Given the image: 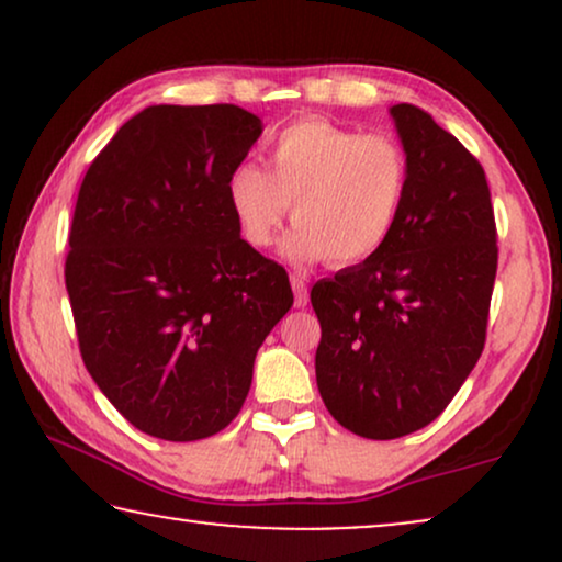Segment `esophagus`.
<instances>
[{
    "label": "esophagus",
    "mask_w": 562,
    "mask_h": 562,
    "mask_svg": "<svg viewBox=\"0 0 562 562\" xmlns=\"http://www.w3.org/2000/svg\"><path fill=\"white\" fill-rule=\"evenodd\" d=\"M291 289H294V302H296V306H306V302H310V291H306L304 276L291 273Z\"/></svg>",
    "instance_id": "esophagus-1"
}]
</instances>
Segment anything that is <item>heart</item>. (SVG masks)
<instances>
[{"instance_id": "obj_1", "label": "heart", "mask_w": 562, "mask_h": 562, "mask_svg": "<svg viewBox=\"0 0 562 562\" xmlns=\"http://www.w3.org/2000/svg\"><path fill=\"white\" fill-rule=\"evenodd\" d=\"M409 194V158L396 137L302 120L268 148V171L240 164L227 176V204L245 243L268 248L289 212L283 252L296 263L327 258L352 266L375 256Z\"/></svg>"}]
</instances>
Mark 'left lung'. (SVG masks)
<instances>
[{
  "instance_id": "obj_1",
  "label": "left lung",
  "mask_w": 562,
  "mask_h": 562,
  "mask_svg": "<svg viewBox=\"0 0 562 562\" xmlns=\"http://www.w3.org/2000/svg\"><path fill=\"white\" fill-rule=\"evenodd\" d=\"M409 158V194L386 245L312 286L314 358L327 412L368 440L440 417L479 363L496 279L486 173L414 104L391 106Z\"/></svg>"
}]
</instances>
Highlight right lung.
Listing matches in <instances>:
<instances>
[{"label":"right lung","mask_w":562,"mask_h":562,"mask_svg":"<svg viewBox=\"0 0 562 562\" xmlns=\"http://www.w3.org/2000/svg\"><path fill=\"white\" fill-rule=\"evenodd\" d=\"M260 133L235 104L145 106L76 199L66 289L83 366L158 440L225 429L258 348L294 304L283 266L243 240L227 204V176Z\"/></svg>","instance_id":"obj_1"}]
</instances>
